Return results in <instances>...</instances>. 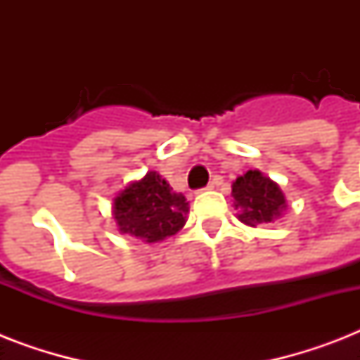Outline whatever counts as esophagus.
<instances>
[{"instance_id":"obj_1","label":"esophagus","mask_w":360,"mask_h":360,"mask_svg":"<svg viewBox=\"0 0 360 360\" xmlns=\"http://www.w3.org/2000/svg\"><path fill=\"white\" fill-rule=\"evenodd\" d=\"M217 185H220V181L219 179H214V181H211V183H209L207 186H205V188H203V191H213L214 186Z\"/></svg>"}]
</instances>
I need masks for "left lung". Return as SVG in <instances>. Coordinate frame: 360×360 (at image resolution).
<instances>
[{"label": "left lung", "mask_w": 360, "mask_h": 360, "mask_svg": "<svg viewBox=\"0 0 360 360\" xmlns=\"http://www.w3.org/2000/svg\"><path fill=\"white\" fill-rule=\"evenodd\" d=\"M233 205L239 209V220L246 226L267 224L282 214L285 209V196L280 186L259 169H248L231 185Z\"/></svg>", "instance_id": "1"}]
</instances>
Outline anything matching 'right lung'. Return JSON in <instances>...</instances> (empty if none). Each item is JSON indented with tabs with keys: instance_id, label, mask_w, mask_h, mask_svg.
<instances>
[{
	"instance_id": "1",
	"label": "right lung",
	"mask_w": 360,
	"mask_h": 360,
	"mask_svg": "<svg viewBox=\"0 0 360 360\" xmlns=\"http://www.w3.org/2000/svg\"><path fill=\"white\" fill-rule=\"evenodd\" d=\"M188 202L157 172L130 183L114 200V219L121 233L146 243H158L175 236L185 226Z\"/></svg>"
}]
</instances>
